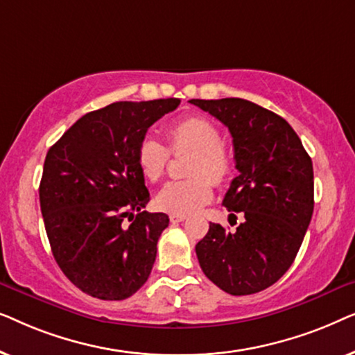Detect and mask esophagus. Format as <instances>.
Returning <instances> with one entry per match:
<instances>
[{
	"label": "esophagus",
	"mask_w": 355,
	"mask_h": 355,
	"mask_svg": "<svg viewBox=\"0 0 355 355\" xmlns=\"http://www.w3.org/2000/svg\"><path fill=\"white\" fill-rule=\"evenodd\" d=\"M169 220L171 223H181L184 220H187L186 215H176V213H173V215H169Z\"/></svg>",
	"instance_id": "34e87169"
}]
</instances>
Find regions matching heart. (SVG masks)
<instances>
[{"instance_id": "heart-1", "label": "heart", "mask_w": 355, "mask_h": 355, "mask_svg": "<svg viewBox=\"0 0 355 355\" xmlns=\"http://www.w3.org/2000/svg\"><path fill=\"white\" fill-rule=\"evenodd\" d=\"M169 148L174 153L192 152L187 164L191 178L169 181L157 193L159 210L176 215H189L200 210L213 198V182L223 186L234 171L231 153L221 142L220 129L210 119L189 116L179 119L168 129ZM169 148L162 140L147 135L137 147V164L140 173L150 182L163 178L169 163Z\"/></svg>"}]
</instances>
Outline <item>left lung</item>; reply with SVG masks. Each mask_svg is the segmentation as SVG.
Returning a JSON list of instances; mask_svg holds the SVG:
<instances>
[{"mask_svg": "<svg viewBox=\"0 0 355 355\" xmlns=\"http://www.w3.org/2000/svg\"><path fill=\"white\" fill-rule=\"evenodd\" d=\"M191 103L230 129L239 176L223 205L244 215L234 232L210 223L196 245L198 263L227 294L260 293L289 270L312 220V159L288 121L273 111L242 98Z\"/></svg>", "mask_w": 355, "mask_h": 355, "instance_id": "8db88e82", "label": "left lung"}]
</instances>
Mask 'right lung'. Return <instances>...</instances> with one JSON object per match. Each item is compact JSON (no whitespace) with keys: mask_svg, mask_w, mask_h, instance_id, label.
<instances>
[{"mask_svg":"<svg viewBox=\"0 0 355 355\" xmlns=\"http://www.w3.org/2000/svg\"><path fill=\"white\" fill-rule=\"evenodd\" d=\"M179 103L116 101L82 116L48 150L38 191L48 241L62 273L92 297L128 299L148 279L169 218L144 211L150 193L137 147Z\"/></svg>","mask_w":355,"mask_h":355,"instance_id":"add662e5","label":"right lung"}]
</instances>
